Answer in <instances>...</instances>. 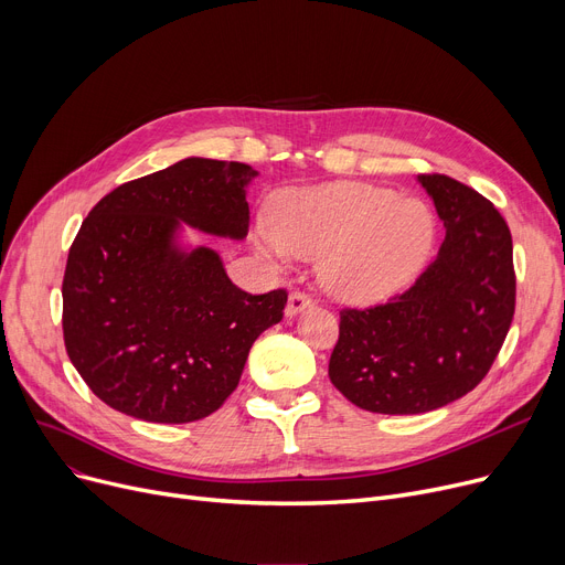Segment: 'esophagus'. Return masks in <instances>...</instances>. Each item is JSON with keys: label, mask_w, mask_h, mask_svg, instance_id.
<instances>
[{"label": "esophagus", "mask_w": 565, "mask_h": 565, "mask_svg": "<svg viewBox=\"0 0 565 565\" xmlns=\"http://www.w3.org/2000/svg\"><path fill=\"white\" fill-rule=\"evenodd\" d=\"M309 307H311V298H309V295H305V292H300V290H295V292H290V295H288L286 316H288V318H292V316L302 313V311H305V309H309Z\"/></svg>", "instance_id": "obj_1"}]
</instances>
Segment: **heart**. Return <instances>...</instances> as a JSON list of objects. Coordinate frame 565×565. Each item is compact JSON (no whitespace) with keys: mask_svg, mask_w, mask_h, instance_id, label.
<instances>
[{"mask_svg":"<svg viewBox=\"0 0 565 565\" xmlns=\"http://www.w3.org/2000/svg\"><path fill=\"white\" fill-rule=\"evenodd\" d=\"M435 245V217L417 199L366 183H328L281 196L256 252L322 260L320 279L341 302L373 305L409 284Z\"/></svg>","mask_w":565,"mask_h":565,"instance_id":"1","label":"heart"}]
</instances>
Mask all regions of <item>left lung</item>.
Segmentation results:
<instances>
[{
	"instance_id": "1",
	"label": "left lung",
	"mask_w": 565,
	"mask_h": 565,
	"mask_svg": "<svg viewBox=\"0 0 565 565\" xmlns=\"http://www.w3.org/2000/svg\"><path fill=\"white\" fill-rule=\"evenodd\" d=\"M441 220L437 258L382 307L341 311L330 380L358 407L424 414L490 371L515 311L511 231L497 207L449 175H417Z\"/></svg>"
}]
</instances>
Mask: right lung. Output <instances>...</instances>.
I'll use <instances>...</instances> for the list:
<instances>
[{"mask_svg":"<svg viewBox=\"0 0 565 565\" xmlns=\"http://www.w3.org/2000/svg\"><path fill=\"white\" fill-rule=\"evenodd\" d=\"M243 162L185 158L103 196L68 252L64 341L103 403L151 424L207 417L241 382L254 341L284 318L286 290L249 295L188 226L241 243Z\"/></svg>","mask_w":565,"mask_h":565,"instance_id":"right-lung-1","label":"right lung"}]
</instances>
